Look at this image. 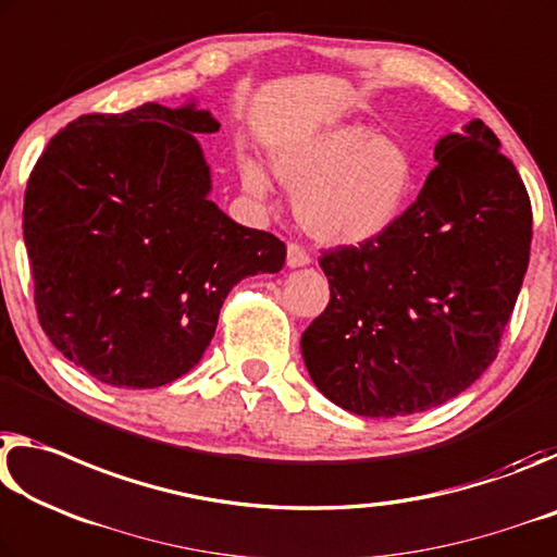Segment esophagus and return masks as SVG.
Wrapping results in <instances>:
<instances>
[{"label":"esophagus","mask_w":557,"mask_h":557,"mask_svg":"<svg viewBox=\"0 0 557 557\" xmlns=\"http://www.w3.org/2000/svg\"><path fill=\"white\" fill-rule=\"evenodd\" d=\"M308 263H311V257H308V251L304 249V246L288 244L286 267H288V269H300V267H308Z\"/></svg>","instance_id":"34e87169"}]
</instances>
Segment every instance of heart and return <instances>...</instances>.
Wrapping results in <instances>:
<instances>
[{
    "label": "heart",
    "mask_w": 557,
    "mask_h": 557,
    "mask_svg": "<svg viewBox=\"0 0 557 557\" xmlns=\"http://www.w3.org/2000/svg\"><path fill=\"white\" fill-rule=\"evenodd\" d=\"M273 175L296 193V216L313 239L350 246L375 239L395 222L412 189V158L403 143L368 125L341 123L281 143ZM244 187L267 197L271 182L253 158L239 162Z\"/></svg>",
    "instance_id": "1"
}]
</instances>
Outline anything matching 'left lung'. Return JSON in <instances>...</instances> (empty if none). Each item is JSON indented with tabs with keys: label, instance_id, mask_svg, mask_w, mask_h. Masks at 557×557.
Wrapping results in <instances>:
<instances>
[{
	"label": "left lung",
	"instance_id": "obj_1",
	"mask_svg": "<svg viewBox=\"0 0 557 557\" xmlns=\"http://www.w3.org/2000/svg\"><path fill=\"white\" fill-rule=\"evenodd\" d=\"M417 202L325 251V311L300 335L313 385L360 417H405L471 387L498 355L531 257L525 185L488 125L434 148Z\"/></svg>",
	"mask_w": 557,
	"mask_h": 557
}]
</instances>
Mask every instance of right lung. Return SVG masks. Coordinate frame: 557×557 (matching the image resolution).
I'll return each mask as SVG.
<instances>
[{
	"instance_id": "right-lung-1",
	"label": "right lung",
	"mask_w": 557,
	"mask_h": 557,
	"mask_svg": "<svg viewBox=\"0 0 557 557\" xmlns=\"http://www.w3.org/2000/svg\"><path fill=\"white\" fill-rule=\"evenodd\" d=\"M193 103L90 113L49 140L24 195L36 313L63 358L113 387L187 375L232 286L276 273L286 244L219 209Z\"/></svg>"
}]
</instances>
